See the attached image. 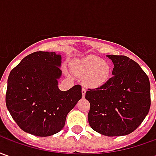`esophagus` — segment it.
Returning <instances> with one entry per match:
<instances>
[{
	"mask_svg": "<svg viewBox=\"0 0 156 156\" xmlns=\"http://www.w3.org/2000/svg\"><path fill=\"white\" fill-rule=\"evenodd\" d=\"M85 94H86V88H82V96H83V98L85 97Z\"/></svg>",
	"mask_w": 156,
	"mask_h": 156,
	"instance_id": "34e87169",
	"label": "esophagus"
}]
</instances>
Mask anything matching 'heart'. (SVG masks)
Listing matches in <instances>:
<instances>
[{
	"label": "heart",
	"instance_id": "obj_1",
	"mask_svg": "<svg viewBox=\"0 0 156 156\" xmlns=\"http://www.w3.org/2000/svg\"><path fill=\"white\" fill-rule=\"evenodd\" d=\"M78 77L85 78L88 87L98 88L105 84L110 77V67L105 61L96 56L86 58L75 68Z\"/></svg>",
	"mask_w": 156,
	"mask_h": 156
}]
</instances>
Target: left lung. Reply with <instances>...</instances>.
Segmentation results:
<instances>
[{
  "instance_id": "left-lung-1",
  "label": "left lung",
  "mask_w": 156,
  "mask_h": 156,
  "mask_svg": "<svg viewBox=\"0 0 156 156\" xmlns=\"http://www.w3.org/2000/svg\"><path fill=\"white\" fill-rule=\"evenodd\" d=\"M115 68L113 77L101 87L88 89V119L91 128L107 136L132 133L143 122L151 108V84L136 62L126 56L107 55Z\"/></svg>"
}]
</instances>
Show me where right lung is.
Returning <instances> with one entry per match:
<instances>
[{
    "label": "right lung",
    "mask_w": 156,
    "mask_h": 156,
    "mask_svg": "<svg viewBox=\"0 0 156 156\" xmlns=\"http://www.w3.org/2000/svg\"><path fill=\"white\" fill-rule=\"evenodd\" d=\"M62 56L35 51L12 69L7 80L5 105L19 127L27 133L46 137L64 127L69 112L82 98V88H58Z\"/></svg>",
    "instance_id": "1"
}]
</instances>
